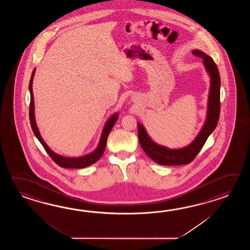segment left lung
Wrapping results in <instances>:
<instances>
[{"instance_id": "8db88e82", "label": "left lung", "mask_w": 250, "mask_h": 250, "mask_svg": "<svg viewBox=\"0 0 250 250\" xmlns=\"http://www.w3.org/2000/svg\"><path fill=\"white\" fill-rule=\"evenodd\" d=\"M193 54L203 59V62L211 78V85L208 97V116L201 131L196 139L186 147L181 149H170L154 143L149 138L145 127L138 123V140L141 147L146 155L161 165H183L191 163L202 149L210 134L217 126L221 103H220V86L221 80L217 66L209 55L199 50H194Z\"/></svg>"}]
</instances>
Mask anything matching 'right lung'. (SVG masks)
Here are the masks:
<instances>
[{"label":"right lung","mask_w":250,"mask_h":250,"mask_svg":"<svg viewBox=\"0 0 250 250\" xmlns=\"http://www.w3.org/2000/svg\"><path fill=\"white\" fill-rule=\"evenodd\" d=\"M36 72V69L33 70L32 75H31V79L29 81V92H30V104H29V120H30V124L32 127L33 132L35 134V136L38 138V140L40 141V143L42 144L43 148L45 149V151L47 152V154L50 155V157L61 167L63 168H69V169H81V168H85L87 166L94 165L98 160L101 158L102 155L104 154L105 146H106L107 138L109 134L111 132L112 127L114 126L115 123L117 122L118 113H115L114 115H112V117L109 119V121L105 123V126L104 127V130L102 133L101 138H100V142L97 146V148L92 152L91 154H86L81 157H76V158H69V157H64L62 155L55 154L53 151L49 148L47 145L42 140V137L38 130L37 123L35 121V102H34V96H33L32 83L33 78Z\"/></svg>","instance_id":"1"}]
</instances>
